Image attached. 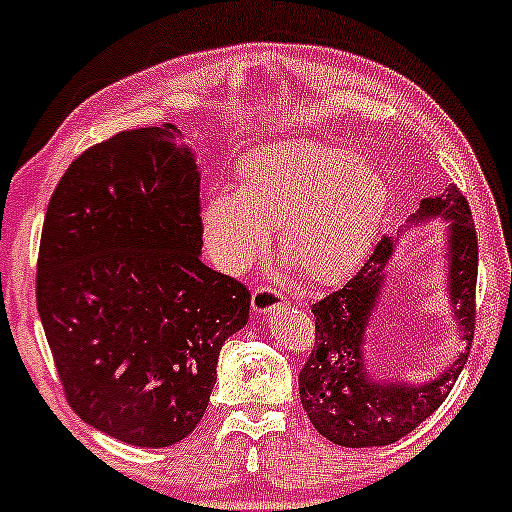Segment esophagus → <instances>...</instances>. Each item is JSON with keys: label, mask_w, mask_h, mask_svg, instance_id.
Masks as SVG:
<instances>
[{"label": "esophagus", "mask_w": 512, "mask_h": 512, "mask_svg": "<svg viewBox=\"0 0 512 512\" xmlns=\"http://www.w3.org/2000/svg\"><path fill=\"white\" fill-rule=\"evenodd\" d=\"M283 303H286V298H283V293H278L276 288L261 286V288H256L254 295H251V305H254V313H258V315L273 313V310Z\"/></svg>", "instance_id": "1"}]
</instances>
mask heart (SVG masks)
Here are the masks:
<instances>
[{
	"label": "heart",
	"instance_id": "1",
	"mask_svg": "<svg viewBox=\"0 0 512 512\" xmlns=\"http://www.w3.org/2000/svg\"><path fill=\"white\" fill-rule=\"evenodd\" d=\"M389 207L387 179L352 152L313 140L258 147L236 165V192L199 209L204 251L224 276H239L276 246L315 286L335 283L370 254Z\"/></svg>",
	"mask_w": 512,
	"mask_h": 512
}]
</instances>
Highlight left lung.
Instances as JSON below:
<instances>
[{
	"label": "left lung",
	"mask_w": 512,
	"mask_h": 512,
	"mask_svg": "<svg viewBox=\"0 0 512 512\" xmlns=\"http://www.w3.org/2000/svg\"><path fill=\"white\" fill-rule=\"evenodd\" d=\"M444 221L451 318L458 342L453 360L434 377H377L367 357V333L387 286V266L397 239H384L352 281L313 305L315 347L298 374L300 404L320 436L347 449L387 446L414 431L444 404L468 360L476 328L478 239L471 209L458 187L421 199L407 226ZM404 231H399L402 236Z\"/></svg>",
	"instance_id": "1"
}]
</instances>
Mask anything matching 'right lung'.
Listing matches in <instances>:
<instances>
[{
	"label": "right lung",
	"instance_id": "obj_1",
	"mask_svg": "<svg viewBox=\"0 0 512 512\" xmlns=\"http://www.w3.org/2000/svg\"><path fill=\"white\" fill-rule=\"evenodd\" d=\"M36 303L86 424L142 449L192 434L251 295L202 261L199 167L175 125L118 133L63 172L41 231Z\"/></svg>",
	"mask_w": 512,
	"mask_h": 512
}]
</instances>
